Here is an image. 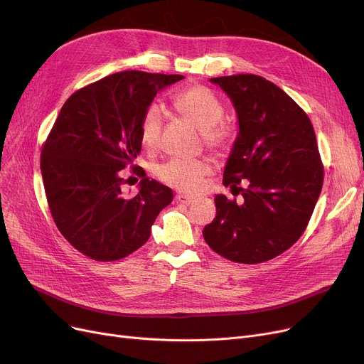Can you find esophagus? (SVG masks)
<instances>
[{"mask_svg": "<svg viewBox=\"0 0 364 364\" xmlns=\"http://www.w3.org/2000/svg\"><path fill=\"white\" fill-rule=\"evenodd\" d=\"M176 201L181 203V204H185V205H189V204L193 203V198L188 197V195H183V193H178L176 195Z\"/></svg>", "mask_w": 364, "mask_h": 364, "instance_id": "34e87169", "label": "esophagus"}]
</instances>
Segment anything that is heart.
<instances>
[{
	"label": "heart",
	"instance_id": "b5f03b06",
	"mask_svg": "<svg viewBox=\"0 0 364 364\" xmlns=\"http://www.w3.org/2000/svg\"><path fill=\"white\" fill-rule=\"evenodd\" d=\"M173 107L178 114L197 127L204 136V141L211 149H220L228 143L229 131L223 125L225 106L207 87L192 86L182 90L173 99ZM163 127V112L157 105L146 109L141 118V141L147 149H154L159 143ZM211 166L207 160H182L172 159L156 167V176L173 189L192 193L198 191L203 179L210 173Z\"/></svg>",
	"mask_w": 364,
	"mask_h": 364
}]
</instances>
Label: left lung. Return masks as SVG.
Returning a JSON list of instances; mask_svg holds the SVG:
<instances>
[{
  "label": "left lung",
  "mask_w": 364,
  "mask_h": 364,
  "mask_svg": "<svg viewBox=\"0 0 364 364\" xmlns=\"http://www.w3.org/2000/svg\"><path fill=\"white\" fill-rule=\"evenodd\" d=\"M236 110L239 132L223 185L243 201L215 195L204 239L233 262L259 264L283 254L303 235L323 183L316 135L304 110L274 82L237 74L210 78ZM247 180V188L238 183Z\"/></svg>",
  "instance_id": "left-lung-1"
}]
</instances>
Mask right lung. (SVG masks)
Segmentation results:
<instances>
[{
  "mask_svg": "<svg viewBox=\"0 0 364 364\" xmlns=\"http://www.w3.org/2000/svg\"><path fill=\"white\" fill-rule=\"evenodd\" d=\"M185 78L122 71L77 90L61 107L41 154L50 214L61 235L95 261H118L151 235L173 200L166 185L135 169L141 182L125 197L122 169L141 151V118L156 95Z\"/></svg>",
  "mask_w": 364,
  "mask_h": 364,
  "instance_id": "1",
  "label": "right lung"
}]
</instances>
